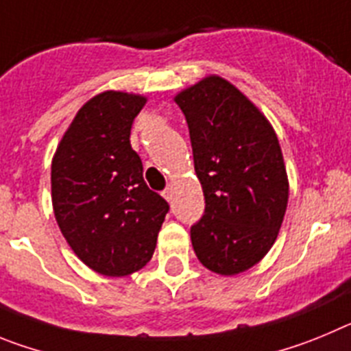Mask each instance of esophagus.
I'll return each instance as SVG.
<instances>
[{"label": "esophagus", "mask_w": 351, "mask_h": 351, "mask_svg": "<svg viewBox=\"0 0 351 351\" xmlns=\"http://www.w3.org/2000/svg\"><path fill=\"white\" fill-rule=\"evenodd\" d=\"M162 195H164V199H166V201H171L173 199V194H171V189H164V192H162Z\"/></svg>", "instance_id": "1"}]
</instances>
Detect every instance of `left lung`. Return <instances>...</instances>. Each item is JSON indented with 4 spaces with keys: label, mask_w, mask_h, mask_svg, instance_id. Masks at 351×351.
<instances>
[{
    "label": "left lung",
    "mask_w": 351,
    "mask_h": 351,
    "mask_svg": "<svg viewBox=\"0 0 351 351\" xmlns=\"http://www.w3.org/2000/svg\"><path fill=\"white\" fill-rule=\"evenodd\" d=\"M191 134L204 213L191 227L204 267L230 276L255 266L282 227L289 182L267 119L234 85L208 77L175 97Z\"/></svg>",
    "instance_id": "obj_1"
}]
</instances>
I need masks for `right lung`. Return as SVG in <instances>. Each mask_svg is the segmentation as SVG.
<instances>
[{
	"instance_id": "1",
	"label": "right lung",
	"mask_w": 351,
	"mask_h": 351,
	"mask_svg": "<svg viewBox=\"0 0 351 351\" xmlns=\"http://www.w3.org/2000/svg\"><path fill=\"white\" fill-rule=\"evenodd\" d=\"M143 96L97 94L78 110L52 160L53 215L84 264L105 276L141 269L169 211L131 147Z\"/></svg>"
}]
</instances>
